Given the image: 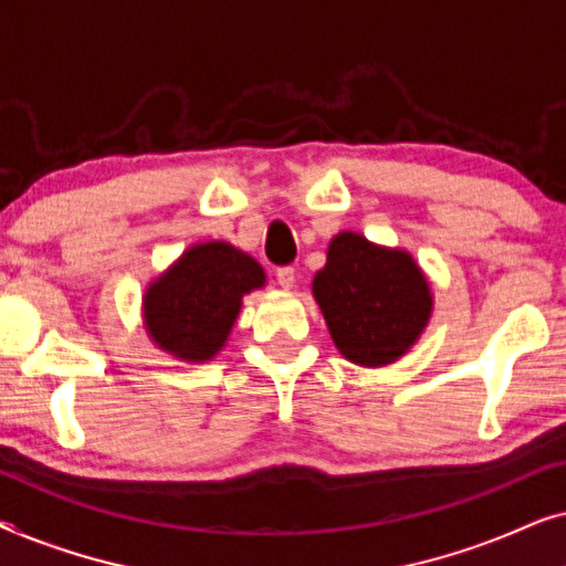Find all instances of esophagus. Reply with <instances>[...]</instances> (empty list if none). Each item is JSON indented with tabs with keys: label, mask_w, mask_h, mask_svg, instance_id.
Returning a JSON list of instances; mask_svg holds the SVG:
<instances>
[{
	"label": "esophagus",
	"mask_w": 566,
	"mask_h": 566,
	"mask_svg": "<svg viewBox=\"0 0 566 566\" xmlns=\"http://www.w3.org/2000/svg\"><path fill=\"white\" fill-rule=\"evenodd\" d=\"M275 281L281 289H293V283H296V270H293L291 265H283L275 270Z\"/></svg>",
	"instance_id": "esophagus-1"
}]
</instances>
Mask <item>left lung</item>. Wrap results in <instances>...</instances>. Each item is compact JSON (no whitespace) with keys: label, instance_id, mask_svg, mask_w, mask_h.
<instances>
[{"label":"left lung","instance_id":"8db88e82","mask_svg":"<svg viewBox=\"0 0 566 566\" xmlns=\"http://www.w3.org/2000/svg\"><path fill=\"white\" fill-rule=\"evenodd\" d=\"M312 291L337 350L366 368L401 358L432 314L430 283L412 254L355 231L332 239Z\"/></svg>","mask_w":566,"mask_h":566}]
</instances>
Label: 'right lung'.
I'll list each match as a JSON object with an SVG mask.
<instances>
[{"instance_id":"right-lung-1","label":"right lung","mask_w":566,"mask_h":566,"mask_svg":"<svg viewBox=\"0 0 566 566\" xmlns=\"http://www.w3.org/2000/svg\"><path fill=\"white\" fill-rule=\"evenodd\" d=\"M265 285L258 260L227 242L192 244L144 293V322L159 350L211 360L229 339L242 296Z\"/></svg>"}]
</instances>
